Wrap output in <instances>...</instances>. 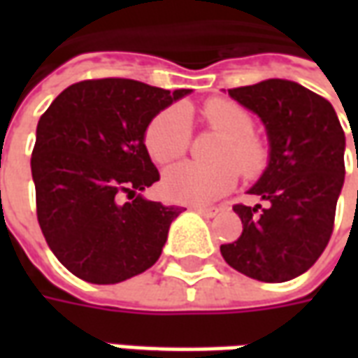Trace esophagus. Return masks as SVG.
<instances>
[{"instance_id":"1","label":"esophagus","mask_w":358,"mask_h":358,"mask_svg":"<svg viewBox=\"0 0 358 358\" xmlns=\"http://www.w3.org/2000/svg\"><path fill=\"white\" fill-rule=\"evenodd\" d=\"M192 209L195 210V213H199V215H203V217H215L217 215L218 207H199V205H194Z\"/></svg>"}]
</instances>
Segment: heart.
<instances>
[{
  "instance_id": "heart-1",
  "label": "heart",
  "mask_w": 358,
  "mask_h": 358,
  "mask_svg": "<svg viewBox=\"0 0 358 358\" xmlns=\"http://www.w3.org/2000/svg\"><path fill=\"white\" fill-rule=\"evenodd\" d=\"M207 124L224 134L215 159L218 163H180L164 172V195L178 203H209L228 194L238 182V169L245 176L263 171L268 153L253 136V118L230 99H210L203 107ZM192 143V120L186 107L174 105L159 113L145 130V148L157 164H169L186 155ZM234 164L232 165L231 163Z\"/></svg>"
}]
</instances>
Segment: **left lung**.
I'll use <instances>...</instances> for the list:
<instances>
[{"label": "left lung", "mask_w": 358, "mask_h": 358, "mask_svg": "<svg viewBox=\"0 0 358 358\" xmlns=\"http://www.w3.org/2000/svg\"><path fill=\"white\" fill-rule=\"evenodd\" d=\"M228 94L263 120L270 161L249 189L263 203L234 205L243 232L220 253L253 280L287 282L307 272L330 241L345 178V134L331 103L297 82L270 78Z\"/></svg>", "instance_id": "1"}]
</instances>
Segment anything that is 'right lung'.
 Listing matches in <instances>:
<instances>
[{"mask_svg":"<svg viewBox=\"0 0 358 358\" xmlns=\"http://www.w3.org/2000/svg\"><path fill=\"white\" fill-rule=\"evenodd\" d=\"M187 94L128 78L82 80L40 117L30 159L38 222L74 276L118 284L161 257L182 209L141 197L159 180L143 140L153 117Z\"/></svg>","mask_w":358,"mask_h":358,"instance_id":"1","label":"right lung"}]
</instances>
